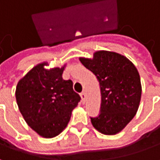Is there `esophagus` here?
I'll use <instances>...</instances> for the list:
<instances>
[{
	"label": "esophagus",
	"mask_w": 160,
	"mask_h": 160,
	"mask_svg": "<svg viewBox=\"0 0 160 160\" xmlns=\"http://www.w3.org/2000/svg\"><path fill=\"white\" fill-rule=\"evenodd\" d=\"M80 97H81V100H82L83 102H85V100H86L85 92H82V93H80Z\"/></svg>",
	"instance_id": "1"
}]
</instances>
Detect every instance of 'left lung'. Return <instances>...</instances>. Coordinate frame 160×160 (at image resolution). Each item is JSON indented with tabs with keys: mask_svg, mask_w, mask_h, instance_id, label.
Instances as JSON below:
<instances>
[{
	"mask_svg": "<svg viewBox=\"0 0 160 160\" xmlns=\"http://www.w3.org/2000/svg\"><path fill=\"white\" fill-rule=\"evenodd\" d=\"M80 61L96 75L100 85V113L91 118V123L103 135L118 134L135 117L140 104L138 71L126 57L112 51H97L92 59L80 58Z\"/></svg>",
	"mask_w": 160,
	"mask_h": 160,
	"instance_id": "obj_1",
	"label": "left lung"
}]
</instances>
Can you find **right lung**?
I'll list each match as a JSON object with an SVG mask.
<instances>
[{
	"label": "right lung",
	"instance_id": "obj_1",
	"mask_svg": "<svg viewBox=\"0 0 160 160\" xmlns=\"http://www.w3.org/2000/svg\"><path fill=\"white\" fill-rule=\"evenodd\" d=\"M46 65L37 64L18 81L16 99L31 128L44 138H52L66 128L80 97L73 91L72 81L62 77L65 65L45 69Z\"/></svg>",
	"mask_w": 160,
	"mask_h": 160
}]
</instances>
